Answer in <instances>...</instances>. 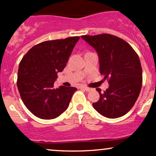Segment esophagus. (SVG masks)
<instances>
[{"mask_svg":"<svg viewBox=\"0 0 156 156\" xmlns=\"http://www.w3.org/2000/svg\"><path fill=\"white\" fill-rule=\"evenodd\" d=\"M80 89H84V90L87 91V92H89V91L92 90V89L91 88H89V87H84V86H83V87H80Z\"/></svg>","mask_w":156,"mask_h":156,"instance_id":"34e87169","label":"esophagus"}]
</instances>
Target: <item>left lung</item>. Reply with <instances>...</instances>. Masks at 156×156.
Listing matches in <instances>:
<instances>
[{"mask_svg":"<svg viewBox=\"0 0 156 156\" xmlns=\"http://www.w3.org/2000/svg\"><path fill=\"white\" fill-rule=\"evenodd\" d=\"M97 51L100 73L108 80L109 87L92 103L101 115L108 118L124 116L135 104L142 85V69L139 56L128 42L116 36L103 34L81 36Z\"/></svg>","mask_w":156,"mask_h":156,"instance_id":"8db88e82","label":"left lung"}]
</instances>
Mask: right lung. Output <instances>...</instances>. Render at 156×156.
Listing matches in <instances>:
<instances>
[{
  "label": "right lung",
  "mask_w": 156,
  "mask_h": 156,
  "mask_svg": "<svg viewBox=\"0 0 156 156\" xmlns=\"http://www.w3.org/2000/svg\"><path fill=\"white\" fill-rule=\"evenodd\" d=\"M79 37L41 42L32 47L19 64L17 88L26 108L36 117L51 119L68 108L75 87H53Z\"/></svg>",
  "instance_id": "right-lung-1"
}]
</instances>
